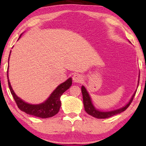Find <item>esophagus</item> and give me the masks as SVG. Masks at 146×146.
Segmentation results:
<instances>
[{"label": "esophagus", "mask_w": 146, "mask_h": 146, "mask_svg": "<svg viewBox=\"0 0 146 146\" xmlns=\"http://www.w3.org/2000/svg\"><path fill=\"white\" fill-rule=\"evenodd\" d=\"M72 78H73V80L75 82H77V83H80L82 82V81L83 80L82 76L80 74H77V73H76L74 74Z\"/></svg>", "instance_id": "34e87169"}]
</instances>
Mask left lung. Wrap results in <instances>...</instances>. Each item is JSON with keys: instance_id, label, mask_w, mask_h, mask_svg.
I'll return each instance as SVG.
<instances>
[{"instance_id": "left-lung-1", "label": "left lung", "mask_w": 146, "mask_h": 146, "mask_svg": "<svg viewBox=\"0 0 146 146\" xmlns=\"http://www.w3.org/2000/svg\"><path fill=\"white\" fill-rule=\"evenodd\" d=\"M81 90H82V96H83V102H84V106L85 111H86L89 115L96 117V118H98V119L108 118V117H110L111 116H113V115L118 114V113H120L121 112H122V111H125V110L129 107V106L131 104V102H132L133 98L135 96V93H136V92H135L133 94V96L131 97L130 101H129V103L127 104L126 106H125L124 107L121 108L120 109L116 110L104 112V111H100L97 110L94 107L92 104L90 97L88 93V92L86 91V90L84 86H82Z\"/></svg>"}]
</instances>
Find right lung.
Wrapping results in <instances>:
<instances>
[{"label": "right lung", "instance_id": "obj_1", "mask_svg": "<svg viewBox=\"0 0 146 146\" xmlns=\"http://www.w3.org/2000/svg\"><path fill=\"white\" fill-rule=\"evenodd\" d=\"M21 36H20V37H21ZM7 78L10 91H11L13 98L19 108L21 111H25L27 114L35 115V116L40 117V118H48V117H52L58 113L60 108L61 106V96L71 86L72 83V78H70L66 81L60 84L56 88L46 101L42 104H40L33 105L26 103L25 102L22 100L15 94L13 88H12L11 84H10L9 76H8V70Z\"/></svg>", "mask_w": 146, "mask_h": 146}]
</instances>
